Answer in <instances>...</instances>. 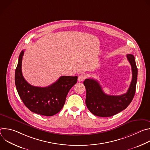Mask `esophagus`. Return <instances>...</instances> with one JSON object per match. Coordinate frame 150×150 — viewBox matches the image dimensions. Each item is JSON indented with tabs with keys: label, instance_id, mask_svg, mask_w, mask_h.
<instances>
[{
	"label": "esophagus",
	"instance_id": "1",
	"mask_svg": "<svg viewBox=\"0 0 150 150\" xmlns=\"http://www.w3.org/2000/svg\"><path fill=\"white\" fill-rule=\"evenodd\" d=\"M85 78V75H83V74H81V75H78V81L79 82H81V81H82Z\"/></svg>",
	"mask_w": 150,
	"mask_h": 150
}]
</instances>
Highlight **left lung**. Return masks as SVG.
Segmentation results:
<instances>
[{
  "label": "left lung",
  "instance_id": "left-lung-1",
  "mask_svg": "<svg viewBox=\"0 0 150 150\" xmlns=\"http://www.w3.org/2000/svg\"><path fill=\"white\" fill-rule=\"evenodd\" d=\"M126 57L131 65L132 78L126 93L120 96L108 95L104 93L96 80L90 78L83 81L86 88L85 103L93 115L100 117H110L125 110L131 103L136 90L138 69L134 55L127 54Z\"/></svg>",
  "mask_w": 150,
  "mask_h": 150
}]
</instances>
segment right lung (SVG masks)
I'll use <instances>...</instances> for the list:
<instances>
[{"label":"right lung","instance_id":"add662e5","mask_svg":"<svg viewBox=\"0 0 150 150\" xmlns=\"http://www.w3.org/2000/svg\"><path fill=\"white\" fill-rule=\"evenodd\" d=\"M24 51L21 52L15 74V82L18 94L31 112L46 116L59 113L65 103L70 89L77 82L78 76H62L47 87H34L24 79L21 66Z\"/></svg>","mask_w":150,"mask_h":150}]
</instances>
